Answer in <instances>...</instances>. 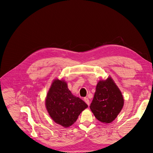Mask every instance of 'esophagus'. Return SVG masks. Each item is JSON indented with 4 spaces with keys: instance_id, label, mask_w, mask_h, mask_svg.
Returning a JSON list of instances; mask_svg holds the SVG:
<instances>
[{
    "instance_id": "esophagus-1",
    "label": "esophagus",
    "mask_w": 153,
    "mask_h": 153,
    "mask_svg": "<svg viewBox=\"0 0 153 153\" xmlns=\"http://www.w3.org/2000/svg\"><path fill=\"white\" fill-rule=\"evenodd\" d=\"M84 100L85 102V103L87 104L88 106H89V105H90V102H89V99L87 98V97H85V98L84 99Z\"/></svg>"
}]
</instances>
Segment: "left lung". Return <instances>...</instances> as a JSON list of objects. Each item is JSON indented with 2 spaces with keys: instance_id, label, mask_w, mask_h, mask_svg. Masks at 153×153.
<instances>
[{
  "instance_id": "8db88e82",
  "label": "left lung",
  "mask_w": 153,
  "mask_h": 153,
  "mask_svg": "<svg viewBox=\"0 0 153 153\" xmlns=\"http://www.w3.org/2000/svg\"><path fill=\"white\" fill-rule=\"evenodd\" d=\"M124 103L122 94L110 77L98 82L90 108L100 122L110 123L116 118Z\"/></svg>"
}]
</instances>
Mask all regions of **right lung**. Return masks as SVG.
<instances>
[{
  "mask_svg": "<svg viewBox=\"0 0 153 153\" xmlns=\"http://www.w3.org/2000/svg\"><path fill=\"white\" fill-rule=\"evenodd\" d=\"M46 107L56 123L67 128L76 121L88 106L82 100L71 94L66 82L56 79L47 94Z\"/></svg>",
  "mask_w": 153,
  "mask_h": 153,
  "instance_id": "add662e5",
  "label": "right lung"
}]
</instances>
